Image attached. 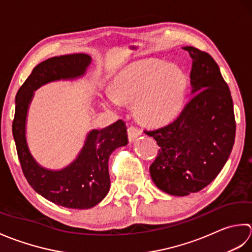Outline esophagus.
I'll return each instance as SVG.
<instances>
[{
  "mask_svg": "<svg viewBox=\"0 0 252 252\" xmlns=\"http://www.w3.org/2000/svg\"><path fill=\"white\" fill-rule=\"evenodd\" d=\"M127 131H128V139H129V141H133L137 137H139L141 135V130L139 128L132 125L128 127Z\"/></svg>",
  "mask_w": 252,
  "mask_h": 252,
  "instance_id": "1",
  "label": "esophagus"
}]
</instances>
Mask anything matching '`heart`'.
I'll return each mask as SVG.
<instances>
[{
    "label": "heart",
    "mask_w": 252,
    "mask_h": 252,
    "mask_svg": "<svg viewBox=\"0 0 252 252\" xmlns=\"http://www.w3.org/2000/svg\"><path fill=\"white\" fill-rule=\"evenodd\" d=\"M187 89V76L175 65L148 62L123 74L114 86L120 100L136 103V114L149 123L165 122L181 109ZM107 102L114 96L106 95Z\"/></svg>",
    "instance_id": "b5f03b06"
}]
</instances>
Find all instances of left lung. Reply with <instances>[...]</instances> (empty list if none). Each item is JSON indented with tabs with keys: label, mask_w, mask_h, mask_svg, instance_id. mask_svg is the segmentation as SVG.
<instances>
[{
	"label": "left lung",
	"mask_w": 252,
	"mask_h": 252,
	"mask_svg": "<svg viewBox=\"0 0 252 252\" xmlns=\"http://www.w3.org/2000/svg\"><path fill=\"white\" fill-rule=\"evenodd\" d=\"M183 49L192 59V96L175 120L145 130L160 147L150 165L152 181L173 196L208 186L226 163L236 133L233 99L218 63L204 51Z\"/></svg>",
	"instance_id": "1"
}]
</instances>
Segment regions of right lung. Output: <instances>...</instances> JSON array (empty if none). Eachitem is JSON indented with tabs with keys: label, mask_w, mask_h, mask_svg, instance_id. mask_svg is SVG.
Returning <instances> with one entry per match:
<instances>
[{
	"label": "right lung",
	"mask_w": 252,
	"mask_h": 252,
	"mask_svg": "<svg viewBox=\"0 0 252 252\" xmlns=\"http://www.w3.org/2000/svg\"><path fill=\"white\" fill-rule=\"evenodd\" d=\"M90 62V56L83 53L44 61L32 69L15 99L13 136L26 179L45 199L70 209H90L109 192V158L116 148L127 145L126 124L119 120L101 130H91L73 163L61 171H50L41 167L30 155L25 135L26 117L35 89L53 80L83 76Z\"/></svg>",
	"instance_id": "obj_1"
}]
</instances>
